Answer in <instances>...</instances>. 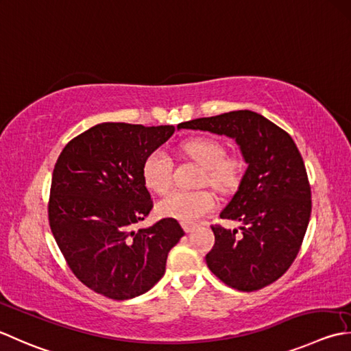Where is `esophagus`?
Wrapping results in <instances>:
<instances>
[{"mask_svg":"<svg viewBox=\"0 0 351 351\" xmlns=\"http://www.w3.org/2000/svg\"><path fill=\"white\" fill-rule=\"evenodd\" d=\"M182 228H184L185 232H190L191 230L195 228V223H187V222H185V223H182Z\"/></svg>","mask_w":351,"mask_h":351,"instance_id":"34e87169","label":"esophagus"}]
</instances>
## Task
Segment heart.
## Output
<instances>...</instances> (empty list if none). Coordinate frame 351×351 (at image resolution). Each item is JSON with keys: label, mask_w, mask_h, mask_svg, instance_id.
Segmentation results:
<instances>
[{"label": "heart", "mask_w": 351, "mask_h": 351, "mask_svg": "<svg viewBox=\"0 0 351 351\" xmlns=\"http://www.w3.org/2000/svg\"><path fill=\"white\" fill-rule=\"evenodd\" d=\"M184 152L204 167L201 184H208L219 191H230L239 184L245 162L240 156H226L222 141L211 136H197L184 144ZM143 178L155 193H166L173 180V161L164 149H156L143 164ZM216 207V197L210 190H175L158 202L161 216L181 222H195Z\"/></svg>", "instance_id": "1"}]
</instances>
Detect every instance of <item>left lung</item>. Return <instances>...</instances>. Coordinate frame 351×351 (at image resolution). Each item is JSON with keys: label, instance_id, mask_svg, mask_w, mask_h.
Here are the masks:
<instances>
[{"label": "left lung", "instance_id": "left-lung-1", "mask_svg": "<svg viewBox=\"0 0 351 351\" xmlns=\"http://www.w3.org/2000/svg\"><path fill=\"white\" fill-rule=\"evenodd\" d=\"M181 128L230 136L248 164L221 213L222 219L242 223L240 234L211 226L215 246L205 256L210 271L243 292L274 283L293 263L311 221V185L297 144L286 130L248 109L190 120Z\"/></svg>", "mask_w": 351, "mask_h": 351}]
</instances>
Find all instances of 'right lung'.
Segmentation results:
<instances>
[{
    "label": "right lung",
    "instance_id": "obj_1",
    "mask_svg": "<svg viewBox=\"0 0 351 351\" xmlns=\"http://www.w3.org/2000/svg\"><path fill=\"white\" fill-rule=\"evenodd\" d=\"M173 132L175 126L101 123L68 143L54 166L53 236L74 276L108 298L129 300L152 289L184 236L171 217L134 230L154 207L143 164Z\"/></svg>",
    "mask_w": 351,
    "mask_h": 351
}]
</instances>
